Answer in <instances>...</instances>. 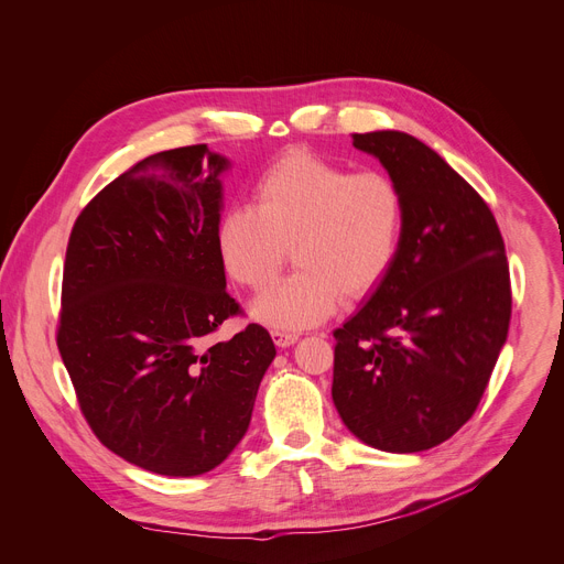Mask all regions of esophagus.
<instances>
[{"mask_svg": "<svg viewBox=\"0 0 564 564\" xmlns=\"http://www.w3.org/2000/svg\"><path fill=\"white\" fill-rule=\"evenodd\" d=\"M272 339L279 348H290L292 344L299 341L296 333H285V330H272Z\"/></svg>", "mask_w": 564, "mask_h": 564, "instance_id": "34e87169", "label": "esophagus"}]
</instances>
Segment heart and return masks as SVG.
Listing matches in <instances>:
<instances>
[{
    "instance_id": "1",
    "label": "heart",
    "mask_w": 564,
    "mask_h": 564,
    "mask_svg": "<svg viewBox=\"0 0 564 564\" xmlns=\"http://www.w3.org/2000/svg\"><path fill=\"white\" fill-rule=\"evenodd\" d=\"M404 196L381 170L350 172L310 151H290L254 183L252 205L229 207L216 227L227 274L254 292L283 270L292 248L296 270L254 301L268 326L307 328L341 301L375 290L392 268Z\"/></svg>"
}]
</instances>
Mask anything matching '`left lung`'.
<instances>
[{"label":"left lung","instance_id":"obj_1","mask_svg":"<svg viewBox=\"0 0 564 564\" xmlns=\"http://www.w3.org/2000/svg\"><path fill=\"white\" fill-rule=\"evenodd\" d=\"M404 196L397 259L335 330L333 401L348 431L386 453L453 437L487 390L511 321L500 227L481 196L404 131L355 133Z\"/></svg>","mask_w":564,"mask_h":564}]
</instances>
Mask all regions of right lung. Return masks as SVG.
Wrapping results in <instances>:
<instances>
[{
	"label": "right lung",
	"instance_id": "1",
	"mask_svg": "<svg viewBox=\"0 0 564 564\" xmlns=\"http://www.w3.org/2000/svg\"><path fill=\"white\" fill-rule=\"evenodd\" d=\"M207 144L153 153L77 216L64 261L57 348L79 411L122 459L160 475L216 468L243 440L276 348L240 312L216 248L218 176Z\"/></svg>",
	"mask_w": 564,
	"mask_h": 564
}]
</instances>
